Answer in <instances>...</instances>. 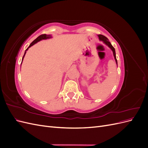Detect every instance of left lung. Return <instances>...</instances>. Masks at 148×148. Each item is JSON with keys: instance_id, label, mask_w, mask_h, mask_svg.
<instances>
[{"instance_id": "1", "label": "left lung", "mask_w": 148, "mask_h": 148, "mask_svg": "<svg viewBox=\"0 0 148 148\" xmlns=\"http://www.w3.org/2000/svg\"><path fill=\"white\" fill-rule=\"evenodd\" d=\"M98 38H99V39L100 40V41H102L103 42H104L106 45H107V46H108L111 50L113 52V55H114V59L115 60V62L116 64H117V59H116V54H115V50L114 47L112 46V44H110V42L109 41V39H107L106 36H103L102 34H98L97 35Z\"/></svg>"}]
</instances>
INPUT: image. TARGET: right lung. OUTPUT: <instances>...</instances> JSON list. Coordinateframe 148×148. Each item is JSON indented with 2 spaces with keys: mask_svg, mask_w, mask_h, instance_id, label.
Returning a JSON list of instances; mask_svg holds the SVG:
<instances>
[{
  "mask_svg": "<svg viewBox=\"0 0 148 148\" xmlns=\"http://www.w3.org/2000/svg\"><path fill=\"white\" fill-rule=\"evenodd\" d=\"M52 38V36H51V34H42V35H40L39 36H38L36 39L35 40H34V41L30 44V45L29 46V47L26 49V51H25V53H24V56H23V59H22V62H23V58L25 57V54H26V51H27L28 50V49H29V47H31L32 46L34 45V44H36L38 42H39V41H41V40H43V39H50V38ZM22 62H21V64H22Z\"/></svg>",
  "mask_w": 148,
  "mask_h": 148,
  "instance_id": "add662e5",
  "label": "right lung"
}]
</instances>
